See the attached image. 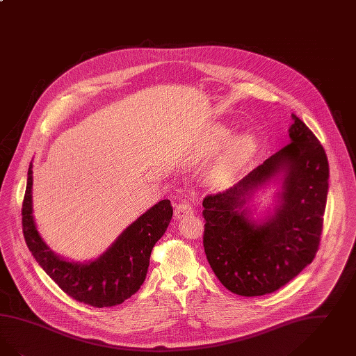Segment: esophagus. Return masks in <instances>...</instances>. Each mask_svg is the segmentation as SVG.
<instances>
[{
  "label": "esophagus",
  "instance_id": "1",
  "mask_svg": "<svg viewBox=\"0 0 356 356\" xmlns=\"http://www.w3.org/2000/svg\"><path fill=\"white\" fill-rule=\"evenodd\" d=\"M192 214H193V209H192L191 204H188V202H185V201L177 204L176 208H175V217H176L177 220L184 218V217H188V216H192Z\"/></svg>",
  "mask_w": 356,
  "mask_h": 356
}]
</instances>
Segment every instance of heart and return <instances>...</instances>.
<instances>
[{"instance_id": "b5f03b06", "label": "heart", "mask_w": 356, "mask_h": 356, "mask_svg": "<svg viewBox=\"0 0 356 356\" xmlns=\"http://www.w3.org/2000/svg\"><path fill=\"white\" fill-rule=\"evenodd\" d=\"M227 138H228V134L227 132L222 134V136L220 138V143H217V148L221 145V143L227 140ZM254 147H256V140L249 134H243L234 138L229 145L227 154L217 165L216 177L218 180H225L230 177L246 161V159L250 156Z\"/></svg>"}]
</instances>
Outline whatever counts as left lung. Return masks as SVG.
Returning a JSON list of instances; mask_svg holds the SVG:
<instances>
[{
    "label": "left lung",
    "mask_w": 356,
    "mask_h": 356,
    "mask_svg": "<svg viewBox=\"0 0 356 356\" xmlns=\"http://www.w3.org/2000/svg\"><path fill=\"white\" fill-rule=\"evenodd\" d=\"M291 143L238 183L202 201L204 250L216 277L243 297L278 290L313 262L319 249L328 189V161L322 144L298 116ZM284 171L280 208L258 226L244 204L258 186Z\"/></svg>",
    "instance_id": "1"
}]
</instances>
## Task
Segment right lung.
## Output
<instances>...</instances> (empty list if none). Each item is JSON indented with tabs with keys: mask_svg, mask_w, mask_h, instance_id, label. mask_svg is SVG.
<instances>
[{
	"mask_svg": "<svg viewBox=\"0 0 356 356\" xmlns=\"http://www.w3.org/2000/svg\"><path fill=\"white\" fill-rule=\"evenodd\" d=\"M31 163L22 202V232L35 261L69 297L92 307H111L134 296L142 286L151 252L171 221L170 200H161L132 222L102 256L87 264L67 262L54 254L40 237L31 208Z\"/></svg>",
	"mask_w": 356,
	"mask_h": 356,
	"instance_id": "right-lung-1",
	"label": "right lung"
}]
</instances>
